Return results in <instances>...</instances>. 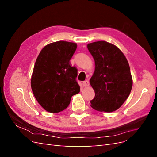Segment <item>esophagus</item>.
Masks as SVG:
<instances>
[{
	"mask_svg": "<svg viewBox=\"0 0 157 157\" xmlns=\"http://www.w3.org/2000/svg\"><path fill=\"white\" fill-rule=\"evenodd\" d=\"M82 85H83V86H84V87L88 86H89V82H88V80H84V81H83Z\"/></svg>",
	"mask_w": 157,
	"mask_h": 157,
	"instance_id": "34e87169",
	"label": "esophagus"
}]
</instances>
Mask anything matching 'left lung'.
Here are the masks:
<instances>
[{
  "mask_svg": "<svg viewBox=\"0 0 157 157\" xmlns=\"http://www.w3.org/2000/svg\"><path fill=\"white\" fill-rule=\"evenodd\" d=\"M87 48L95 61L90 80L95 97L90 106L101 112L115 111L126 100L132 88L129 63L117 46L106 41L94 42Z\"/></svg>",
  "mask_w": 157,
  "mask_h": 157,
  "instance_id": "8db88e82",
  "label": "left lung"
}]
</instances>
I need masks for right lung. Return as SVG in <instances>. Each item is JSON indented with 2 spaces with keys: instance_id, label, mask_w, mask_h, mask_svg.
Returning <instances> with one entry per match:
<instances>
[{
  "instance_id": "1",
  "label": "right lung",
  "mask_w": 157,
  "mask_h": 157,
  "mask_svg": "<svg viewBox=\"0 0 157 157\" xmlns=\"http://www.w3.org/2000/svg\"><path fill=\"white\" fill-rule=\"evenodd\" d=\"M77 47L74 42L57 41L45 46L37 57L31 86L37 101L46 111H63L71 97L80 92L76 80L77 69L70 64Z\"/></svg>"
}]
</instances>
